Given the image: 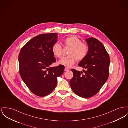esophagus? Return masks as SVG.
I'll return each instance as SVG.
<instances>
[{
  "label": "esophagus",
  "instance_id": "34e87169",
  "mask_svg": "<svg viewBox=\"0 0 128 128\" xmlns=\"http://www.w3.org/2000/svg\"><path fill=\"white\" fill-rule=\"evenodd\" d=\"M68 70H69V69L67 68H65V69H64V70H65V71H66V72L68 71Z\"/></svg>",
  "mask_w": 128,
  "mask_h": 128
}]
</instances>
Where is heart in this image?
I'll use <instances>...</instances> for the list:
<instances>
[{
  "label": "heart",
  "mask_w": 128,
  "mask_h": 128,
  "mask_svg": "<svg viewBox=\"0 0 128 128\" xmlns=\"http://www.w3.org/2000/svg\"><path fill=\"white\" fill-rule=\"evenodd\" d=\"M63 42L66 47L70 48L68 56H64L58 61L60 65L66 67H72L76 61L83 60L86 56L88 51V46L82 43L81 40L74 36H70L65 38ZM62 47L58 42L54 43L52 47V51L54 56L57 58H60L62 54Z\"/></svg>",
  "instance_id": "obj_1"
}]
</instances>
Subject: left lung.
I'll use <instances>...</instances> for the list:
<instances>
[{
    "label": "left lung",
    "mask_w": 128,
    "mask_h": 128,
    "mask_svg": "<svg viewBox=\"0 0 128 128\" xmlns=\"http://www.w3.org/2000/svg\"><path fill=\"white\" fill-rule=\"evenodd\" d=\"M88 51L78 64L83 71L72 69L73 77L70 80L72 90L78 96L88 98L96 94L106 82L108 76L110 57L104 45L94 38L86 40Z\"/></svg>",
    "instance_id": "8db88e82"
}]
</instances>
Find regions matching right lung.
Listing matches in <instances>:
<instances>
[{"label": "right lung", "mask_w": 128, "mask_h": 128, "mask_svg": "<svg viewBox=\"0 0 128 128\" xmlns=\"http://www.w3.org/2000/svg\"><path fill=\"white\" fill-rule=\"evenodd\" d=\"M57 33L42 34L32 38L21 48L18 56L20 76L30 90L39 97L49 95L57 84V77L65 67H50L56 61L52 51Z\"/></svg>", "instance_id": "right-lung-1"}]
</instances>
